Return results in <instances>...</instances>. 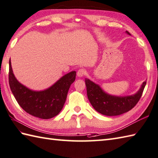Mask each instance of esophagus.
Listing matches in <instances>:
<instances>
[{"instance_id": "1", "label": "esophagus", "mask_w": 158, "mask_h": 158, "mask_svg": "<svg viewBox=\"0 0 158 158\" xmlns=\"http://www.w3.org/2000/svg\"><path fill=\"white\" fill-rule=\"evenodd\" d=\"M86 74V71L84 69H80L78 72H77V76L78 77H82Z\"/></svg>"}]
</instances>
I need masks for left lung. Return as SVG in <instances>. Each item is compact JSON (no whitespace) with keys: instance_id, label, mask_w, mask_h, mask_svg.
I'll list each match as a JSON object with an SVG mask.
<instances>
[{"instance_id":"left-lung-1","label":"left lung","mask_w":158,"mask_h":158,"mask_svg":"<svg viewBox=\"0 0 158 158\" xmlns=\"http://www.w3.org/2000/svg\"><path fill=\"white\" fill-rule=\"evenodd\" d=\"M126 33H130L128 31ZM147 82L144 81L136 94L127 97H116L102 91L100 86L89 79H85L89 100L95 110L106 116H117L132 109L143 95Z\"/></svg>"}]
</instances>
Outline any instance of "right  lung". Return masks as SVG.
Masks as SVG:
<instances>
[{"instance_id":"obj_1","label":"right lung","mask_w":158,"mask_h":158,"mask_svg":"<svg viewBox=\"0 0 158 158\" xmlns=\"http://www.w3.org/2000/svg\"><path fill=\"white\" fill-rule=\"evenodd\" d=\"M76 72L73 71L63 76L49 89L33 91L16 80L9 60V84L16 101L27 113L43 119L55 117L62 110L69 89L76 79Z\"/></svg>"}]
</instances>
